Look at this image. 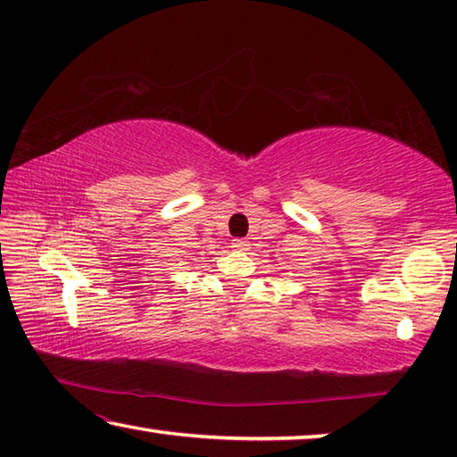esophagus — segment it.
I'll use <instances>...</instances> for the list:
<instances>
[{"instance_id": "1", "label": "esophagus", "mask_w": 457, "mask_h": 457, "mask_svg": "<svg viewBox=\"0 0 457 457\" xmlns=\"http://www.w3.org/2000/svg\"><path fill=\"white\" fill-rule=\"evenodd\" d=\"M247 245H250V244H247L245 242V239H231V247H234V250L236 252H244V250H247Z\"/></svg>"}]
</instances>
